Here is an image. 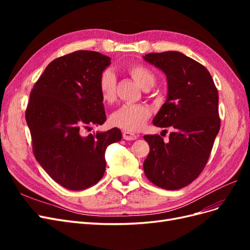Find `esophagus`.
Returning <instances> with one entry per match:
<instances>
[{
  "instance_id": "1",
  "label": "esophagus",
  "mask_w": 250,
  "mask_h": 250,
  "mask_svg": "<svg viewBox=\"0 0 250 250\" xmlns=\"http://www.w3.org/2000/svg\"><path fill=\"white\" fill-rule=\"evenodd\" d=\"M139 138V135L134 134L130 131H123V139L126 141H134Z\"/></svg>"
}]
</instances>
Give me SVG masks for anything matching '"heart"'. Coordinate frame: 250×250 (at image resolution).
<instances>
[{"mask_svg":"<svg viewBox=\"0 0 250 250\" xmlns=\"http://www.w3.org/2000/svg\"><path fill=\"white\" fill-rule=\"evenodd\" d=\"M127 72L143 89H149L155 84V75L145 65L131 64L127 67ZM98 86L103 102L110 103L115 100L117 88L115 72L110 69L104 70L99 77ZM150 116L151 109L145 104H124L111 113L109 122L113 127L125 131H139L145 126Z\"/></svg>","mask_w":250,"mask_h":250,"instance_id":"heart-1","label":"heart"}]
</instances>
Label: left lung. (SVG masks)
<instances>
[{"label": "left lung", "mask_w": 250, "mask_h": 250, "mask_svg": "<svg viewBox=\"0 0 250 250\" xmlns=\"http://www.w3.org/2000/svg\"><path fill=\"white\" fill-rule=\"evenodd\" d=\"M143 58L167 77L168 95L153 119L172 127L165 143L161 135H144L150 152L143 168L147 178L166 190H178L199 176L220 129L219 96L209 72L177 51L149 53Z\"/></svg>", "instance_id": "left-lung-1"}]
</instances>
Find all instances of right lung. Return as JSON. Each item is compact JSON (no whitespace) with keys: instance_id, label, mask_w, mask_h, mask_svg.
I'll return each instance as SVG.
<instances>
[{"instance_id":"add662e5","label":"right lung","mask_w":250,"mask_h":250,"mask_svg":"<svg viewBox=\"0 0 250 250\" xmlns=\"http://www.w3.org/2000/svg\"><path fill=\"white\" fill-rule=\"evenodd\" d=\"M110 57L76 51L48 64L34 84L26 121L36 161L57 184L72 191L99 181L106 168L105 150L122 139L118 128L84 134L106 121L99 86Z\"/></svg>"}]
</instances>
